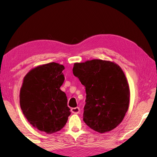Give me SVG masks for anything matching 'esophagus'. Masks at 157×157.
<instances>
[{
    "mask_svg": "<svg viewBox=\"0 0 157 157\" xmlns=\"http://www.w3.org/2000/svg\"><path fill=\"white\" fill-rule=\"evenodd\" d=\"M71 112L73 113H75V114H78L79 113V107H74V108H71Z\"/></svg>",
    "mask_w": 157,
    "mask_h": 157,
    "instance_id": "34e87169",
    "label": "esophagus"
}]
</instances>
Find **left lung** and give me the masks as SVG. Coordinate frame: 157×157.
Here are the masks:
<instances>
[{"instance_id": "1", "label": "left lung", "mask_w": 157, "mask_h": 157, "mask_svg": "<svg viewBox=\"0 0 157 157\" xmlns=\"http://www.w3.org/2000/svg\"><path fill=\"white\" fill-rule=\"evenodd\" d=\"M73 75L86 89L83 120L99 133L110 132L123 121L129 108V84L117 63L102 59L75 63Z\"/></svg>"}]
</instances>
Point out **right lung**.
<instances>
[{
  "label": "right lung",
  "mask_w": 157,
  "mask_h": 157,
  "mask_svg": "<svg viewBox=\"0 0 157 157\" xmlns=\"http://www.w3.org/2000/svg\"><path fill=\"white\" fill-rule=\"evenodd\" d=\"M64 66L51 62L36 66L23 78L20 105L28 121L47 134L62 129L71 115L67 97L60 89Z\"/></svg>",
  "instance_id": "1"
}]
</instances>
